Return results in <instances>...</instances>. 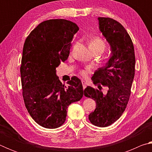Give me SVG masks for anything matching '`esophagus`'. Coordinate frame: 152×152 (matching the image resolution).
Wrapping results in <instances>:
<instances>
[{
	"mask_svg": "<svg viewBox=\"0 0 152 152\" xmlns=\"http://www.w3.org/2000/svg\"><path fill=\"white\" fill-rule=\"evenodd\" d=\"M82 86H83V89L84 90V89L86 88V83L85 82V81L82 80Z\"/></svg>",
	"mask_w": 152,
	"mask_h": 152,
	"instance_id": "1",
	"label": "esophagus"
}]
</instances>
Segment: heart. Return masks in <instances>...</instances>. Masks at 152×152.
Returning a JSON list of instances; mask_svg holds the SVG:
<instances>
[{
  "instance_id": "heart-1",
  "label": "heart",
  "mask_w": 152,
  "mask_h": 152,
  "mask_svg": "<svg viewBox=\"0 0 152 152\" xmlns=\"http://www.w3.org/2000/svg\"><path fill=\"white\" fill-rule=\"evenodd\" d=\"M89 48H91L92 51H99L100 53H103L107 48V44L100 37H95L90 41ZM90 71L89 68H86L83 70H80V74L82 76L85 77L87 76Z\"/></svg>"
}]
</instances>
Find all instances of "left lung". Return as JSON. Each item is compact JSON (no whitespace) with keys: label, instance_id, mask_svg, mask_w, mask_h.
Returning <instances> with one entry per match:
<instances>
[{"label":"left lung","instance_id":"left-lung-1","mask_svg":"<svg viewBox=\"0 0 152 152\" xmlns=\"http://www.w3.org/2000/svg\"><path fill=\"white\" fill-rule=\"evenodd\" d=\"M99 20L100 30L111 47L112 56L92 76L99 89L87 86L84 94L96 103V109L88 116L90 121L104 127L119 119L126 109L135 76V57L132 40L120 23L109 17H99ZM102 86L108 88L105 95Z\"/></svg>","mask_w":152,"mask_h":152}]
</instances>
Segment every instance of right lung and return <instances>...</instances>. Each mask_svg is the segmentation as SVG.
<instances>
[{"mask_svg":"<svg viewBox=\"0 0 152 152\" xmlns=\"http://www.w3.org/2000/svg\"><path fill=\"white\" fill-rule=\"evenodd\" d=\"M78 31L70 20L50 19L38 25L25 39L20 68L22 94L31 117L45 128L62 125L68 107L83 96L78 78L72 77L66 88L56 74V68L68 58Z\"/></svg>","mask_w":152,"mask_h":152,"instance_id":"right-lung-1","label":"right lung"}]
</instances>
